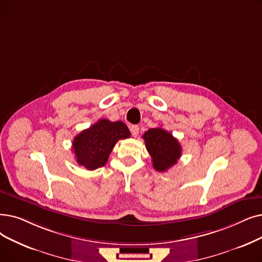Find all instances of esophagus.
Masks as SVG:
<instances>
[{
    "mask_svg": "<svg viewBox=\"0 0 262 262\" xmlns=\"http://www.w3.org/2000/svg\"><path fill=\"white\" fill-rule=\"evenodd\" d=\"M130 133L133 135V137H137L139 134V126H137V125H133L130 127Z\"/></svg>",
    "mask_w": 262,
    "mask_h": 262,
    "instance_id": "1",
    "label": "esophagus"
}]
</instances>
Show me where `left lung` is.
Returning a JSON list of instances; mask_svg holds the SVG:
<instances>
[{"instance_id": "8db88e82", "label": "left lung", "mask_w": 262, "mask_h": 262, "mask_svg": "<svg viewBox=\"0 0 262 262\" xmlns=\"http://www.w3.org/2000/svg\"><path fill=\"white\" fill-rule=\"evenodd\" d=\"M147 152L152 157L155 170L163 172L176 165L181 157L182 147L178 139L169 132L161 128H150L143 134Z\"/></svg>"}]
</instances>
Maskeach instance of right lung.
Returning a JSON list of instances; mask_svg holds the SVG:
<instances>
[{
	"instance_id": "right-lung-1",
	"label": "right lung",
	"mask_w": 262,
	"mask_h": 262,
	"mask_svg": "<svg viewBox=\"0 0 262 262\" xmlns=\"http://www.w3.org/2000/svg\"><path fill=\"white\" fill-rule=\"evenodd\" d=\"M130 137L128 127L122 121H97L88 129L78 134L73 141L77 163L88 170L106 165L113 146L120 139Z\"/></svg>"
}]
</instances>
